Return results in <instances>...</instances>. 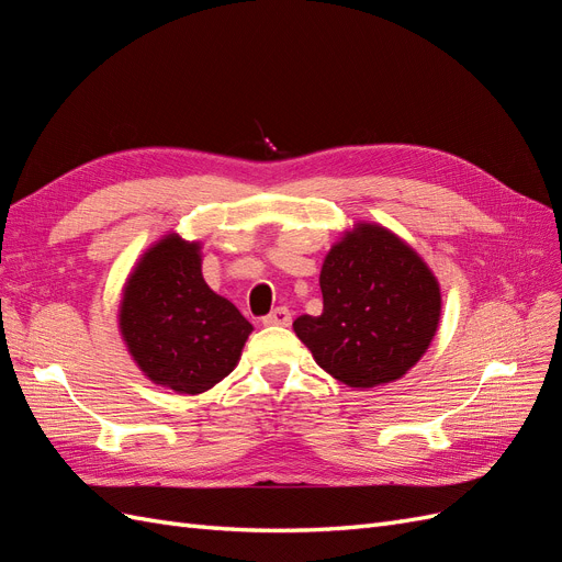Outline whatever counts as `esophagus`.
<instances>
[{
    "instance_id": "obj_1",
    "label": "esophagus",
    "mask_w": 562,
    "mask_h": 562,
    "mask_svg": "<svg viewBox=\"0 0 562 562\" xmlns=\"http://www.w3.org/2000/svg\"><path fill=\"white\" fill-rule=\"evenodd\" d=\"M262 323L265 326H288V323H291V312H288L285 307H277L262 318Z\"/></svg>"
}]
</instances>
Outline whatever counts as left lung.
Returning <instances> with one entry per match:
<instances>
[{"instance_id": "left-lung-1", "label": "left lung", "mask_w": 562, "mask_h": 562, "mask_svg": "<svg viewBox=\"0 0 562 562\" xmlns=\"http://www.w3.org/2000/svg\"><path fill=\"white\" fill-rule=\"evenodd\" d=\"M323 314L293 328L316 363L347 386L398 380L427 351L440 318L429 267L398 236L359 225L330 248L321 269Z\"/></svg>"}]
</instances>
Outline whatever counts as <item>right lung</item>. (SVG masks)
Returning <instances> with one entry per match:
<instances>
[{"instance_id":"add662e5","label":"right lung","mask_w":562,"mask_h":562,"mask_svg":"<svg viewBox=\"0 0 562 562\" xmlns=\"http://www.w3.org/2000/svg\"><path fill=\"white\" fill-rule=\"evenodd\" d=\"M119 326L145 375L180 394H201L227 378L252 330L203 281L199 244L173 234L133 271Z\"/></svg>"}]
</instances>
